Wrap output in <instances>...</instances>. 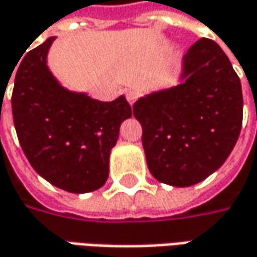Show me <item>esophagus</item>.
<instances>
[{"label": "esophagus", "instance_id": "1", "mask_svg": "<svg viewBox=\"0 0 257 257\" xmlns=\"http://www.w3.org/2000/svg\"><path fill=\"white\" fill-rule=\"evenodd\" d=\"M125 95H126V99H128L129 103L132 105V103L138 99V95H139V93H138L137 89H128Z\"/></svg>", "mask_w": 257, "mask_h": 257}]
</instances>
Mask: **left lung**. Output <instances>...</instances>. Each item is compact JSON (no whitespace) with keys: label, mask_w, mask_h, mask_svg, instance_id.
<instances>
[{"label":"left lung","mask_w":257,"mask_h":257,"mask_svg":"<svg viewBox=\"0 0 257 257\" xmlns=\"http://www.w3.org/2000/svg\"><path fill=\"white\" fill-rule=\"evenodd\" d=\"M183 71V84L134 105L149 171L179 188L206 179L223 165L243 119L240 79L215 41L192 44Z\"/></svg>","instance_id":"1"}]
</instances>
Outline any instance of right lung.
Here are the masks:
<instances>
[{"instance_id":"1","label":"right lung","mask_w":257,"mask_h":257,"mask_svg":"<svg viewBox=\"0 0 257 257\" xmlns=\"http://www.w3.org/2000/svg\"><path fill=\"white\" fill-rule=\"evenodd\" d=\"M54 40L31 49L18 65L11 96L14 125L35 172L59 189L85 193L108 179L111 149L132 109L125 96L101 102L64 89L47 68Z\"/></svg>"}]
</instances>
